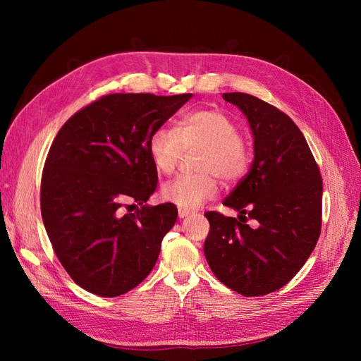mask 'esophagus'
I'll return each instance as SVG.
<instances>
[{
	"label": "esophagus",
	"instance_id": "obj_1",
	"mask_svg": "<svg viewBox=\"0 0 361 361\" xmlns=\"http://www.w3.org/2000/svg\"><path fill=\"white\" fill-rule=\"evenodd\" d=\"M178 215H179V218H185V216H187V215H190V211H183V209H179Z\"/></svg>",
	"mask_w": 361,
	"mask_h": 361
}]
</instances>
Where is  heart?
I'll return each instance as SVG.
<instances>
[{"label": "heart", "instance_id": "obj_1", "mask_svg": "<svg viewBox=\"0 0 361 361\" xmlns=\"http://www.w3.org/2000/svg\"><path fill=\"white\" fill-rule=\"evenodd\" d=\"M203 147L195 174H182L166 183L162 199L183 211L197 209L218 192V178L233 183L244 178L250 166V149L233 120L220 110L202 108L185 114L173 129L158 128L149 138V157L155 169L170 174L183 150Z\"/></svg>", "mask_w": 361, "mask_h": 361}]
</instances>
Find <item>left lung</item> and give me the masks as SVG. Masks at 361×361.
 Listing matches in <instances>:
<instances>
[{"instance_id":"8db88e82","label":"left lung","mask_w":361,"mask_h":361,"mask_svg":"<svg viewBox=\"0 0 361 361\" xmlns=\"http://www.w3.org/2000/svg\"><path fill=\"white\" fill-rule=\"evenodd\" d=\"M247 120L255 159L223 204L239 215L206 212L204 256L214 276L244 297L279 290L302 268L318 243L322 178L298 126L279 108L247 93H223ZM253 219L250 228L246 221Z\"/></svg>"}]
</instances>
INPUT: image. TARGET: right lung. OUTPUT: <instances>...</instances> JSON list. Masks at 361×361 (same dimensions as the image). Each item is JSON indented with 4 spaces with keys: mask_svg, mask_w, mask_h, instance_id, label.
Wrapping results in <instances>:
<instances>
[{
    "mask_svg": "<svg viewBox=\"0 0 361 361\" xmlns=\"http://www.w3.org/2000/svg\"><path fill=\"white\" fill-rule=\"evenodd\" d=\"M191 97L106 94L54 138L42 173V218L54 253L82 289L118 297L154 269L178 209L145 204L158 183L149 138Z\"/></svg>",
    "mask_w": 361,
    "mask_h": 361,
    "instance_id": "obj_1",
    "label": "right lung"
}]
</instances>
